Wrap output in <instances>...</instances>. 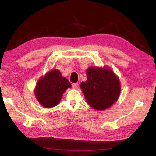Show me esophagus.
<instances>
[{"mask_svg": "<svg viewBox=\"0 0 156 156\" xmlns=\"http://www.w3.org/2000/svg\"><path fill=\"white\" fill-rule=\"evenodd\" d=\"M72 87L74 89H77L79 87V84L78 83H73L72 84Z\"/></svg>", "mask_w": 156, "mask_h": 156, "instance_id": "1", "label": "esophagus"}]
</instances>
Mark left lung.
Segmentation results:
<instances>
[{"label":"left lung","mask_w":156,"mask_h":156,"mask_svg":"<svg viewBox=\"0 0 156 156\" xmlns=\"http://www.w3.org/2000/svg\"><path fill=\"white\" fill-rule=\"evenodd\" d=\"M87 80L82 82V89L88 104L93 108L103 111L117 101L120 94V80L107 67L89 68Z\"/></svg>","instance_id":"left-lung-1"}]
</instances>
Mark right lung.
Masks as SVG:
<instances>
[{
  "instance_id": "right-lung-1",
  "label": "right lung",
  "mask_w": 156,
  "mask_h": 156,
  "mask_svg": "<svg viewBox=\"0 0 156 156\" xmlns=\"http://www.w3.org/2000/svg\"><path fill=\"white\" fill-rule=\"evenodd\" d=\"M68 80L58 69H52L37 82L35 96L40 104L46 108L57 105L64 92L71 88Z\"/></svg>"
}]
</instances>
